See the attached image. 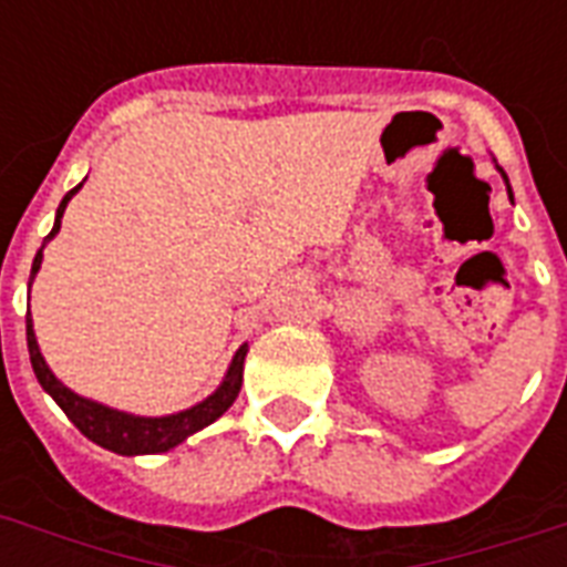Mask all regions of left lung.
Masks as SVG:
<instances>
[{
	"mask_svg": "<svg viewBox=\"0 0 567 567\" xmlns=\"http://www.w3.org/2000/svg\"><path fill=\"white\" fill-rule=\"evenodd\" d=\"M497 171H501V167H497ZM501 176H503V182H506V190H509V199H512V188H509V179H506V173L501 171Z\"/></svg>",
	"mask_w": 567,
	"mask_h": 567,
	"instance_id": "8db88e82",
	"label": "left lung"
}]
</instances>
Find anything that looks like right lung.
I'll return each mask as SVG.
<instances>
[{
	"instance_id": "obj_1",
	"label": "right lung",
	"mask_w": 567,
	"mask_h": 567,
	"mask_svg": "<svg viewBox=\"0 0 567 567\" xmlns=\"http://www.w3.org/2000/svg\"><path fill=\"white\" fill-rule=\"evenodd\" d=\"M84 185V182H82ZM82 185H75L70 194L61 199L55 212V226L43 238V247L49 240L55 238L61 231V217H64L66 203L79 194ZM43 247L38 249L34 256V265H31L29 276V291L34 276L40 270V261H43ZM25 341H29V359L31 368H34V377H38L40 388L47 391L52 400H55L70 421L75 423V430L82 432L84 439H91L93 444L111 450V453H120V456H150V453H167L176 444H182L185 439H190L194 432L205 430L208 423H214L220 417L240 391V382H244V359H247V344L238 347V353L231 355L229 371L223 377V382L214 388V394H208L203 403L190 405V409H182L176 414H162V417H144V414L120 412V409H111L105 403H96V400H87V396L75 394L73 388H66L55 373L49 371L47 359L40 353L38 336H34V323H31V311L25 315Z\"/></svg>"
}]
</instances>
